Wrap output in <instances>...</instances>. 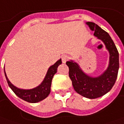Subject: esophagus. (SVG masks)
<instances>
[{
    "instance_id": "34e87169",
    "label": "esophagus",
    "mask_w": 124,
    "mask_h": 124,
    "mask_svg": "<svg viewBox=\"0 0 124 124\" xmlns=\"http://www.w3.org/2000/svg\"><path fill=\"white\" fill-rule=\"evenodd\" d=\"M61 59H62V62L63 63H65L67 61L69 60V57L67 56V55H63V56H62V57H61Z\"/></svg>"
}]
</instances>
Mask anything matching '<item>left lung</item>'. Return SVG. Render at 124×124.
I'll list each match as a JSON object with an SVG mask.
<instances>
[{
    "label": "left lung",
    "instance_id": "left-lung-1",
    "mask_svg": "<svg viewBox=\"0 0 124 124\" xmlns=\"http://www.w3.org/2000/svg\"><path fill=\"white\" fill-rule=\"evenodd\" d=\"M90 29L94 31V35L103 42L109 53V63L106 70L101 76L91 77L81 70L73 61H67L69 76L76 92L88 99H96L111 90L116 82L119 70V53L109 34L96 23L86 22Z\"/></svg>",
    "mask_w": 124,
    "mask_h": 124
}]
</instances>
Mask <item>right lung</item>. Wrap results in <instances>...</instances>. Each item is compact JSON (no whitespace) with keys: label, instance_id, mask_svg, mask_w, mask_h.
I'll return each instance as SVG.
<instances>
[{"label":"right lung","instance_id":"add662e5","mask_svg":"<svg viewBox=\"0 0 124 124\" xmlns=\"http://www.w3.org/2000/svg\"><path fill=\"white\" fill-rule=\"evenodd\" d=\"M61 63H62V61L60 59L54 65L49 67L47 71L46 75L41 84L32 89H20V88H18L15 86H13L7 78V76L6 75L5 71V77H6V79H7L9 87L11 88L13 93H15L18 97H19L20 99L27 101L28 103H38V102H40L41 101L44 100V99H46L51 93V82H52L53 78L54 75L57 73V67L59 65L61 64Z\"/></svg>","mask_w":124,"mask_h":124}]
</instances>
